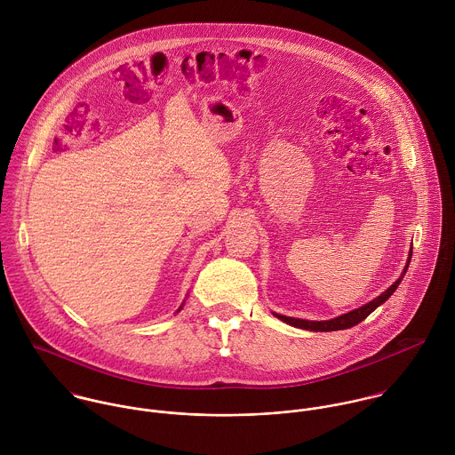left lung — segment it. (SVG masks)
Segmentation results:
<instances>
[{"mask_svg":"<svg viewBox=\"0 0 455 455\" xmlns=\"http://www.w3.org/2000/svg\"><path fill=\"white\" fill-rule=\"evenodd\" d=\"M411 255H413V250L410 248L408 262H406V266H404L403 275H401L383 294H379L378 298H374L372 301H369L367 305H363V307H360V308H356V310H351V312H347V314H344V315H339V317H335V319H330V321H307V319H296V317L280 315V314H275V312H273V315L278 317L280 321H283V323L294 326V328L310 330V331H339V330L353 328V326L360 324L362 321H365L378 307H381V305L397 291V287L401 285V282H403V278H404V275H406V271H408V267H410Z\"/></svg>","mask_w":455,"mask_h":455,"instance_id":"left-lung-1","label":"left lung"}]
</instances>
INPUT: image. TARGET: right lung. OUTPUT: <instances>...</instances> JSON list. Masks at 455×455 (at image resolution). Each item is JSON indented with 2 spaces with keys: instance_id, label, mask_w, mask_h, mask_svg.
<instances>
[{
  "instance_id": "1",
  "label": "right lung",
  "mask_w": 455,
  "mask_h": 455,
  "mask_svg": "<svg viewBox=\"0 0 455 455\" xmlns=\"http://www.w3.org/2000/svg\"><path fill=\"white\" fill-rule=\"evenodd\" d=\"M182 307H184V303H182V305H180V307H179V310H177V312H180V310H182Z\"/></svg>"
}]
</instances>
